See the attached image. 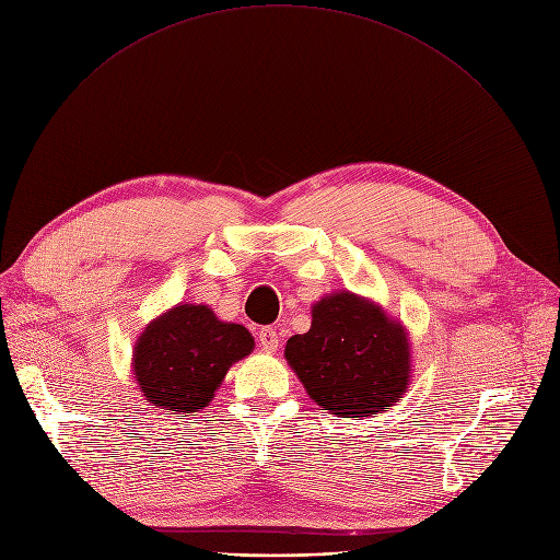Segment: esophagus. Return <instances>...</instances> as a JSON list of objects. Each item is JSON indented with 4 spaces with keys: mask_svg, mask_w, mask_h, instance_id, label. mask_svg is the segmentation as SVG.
I'll return each instance as SVG.
<instances>
[{
    "mask_svg": "<svg viewBox=\"0 0 560 560\" xmlns=\"http://www.w3.org/2000/svg\"><path fill=\"white\" fill-rule=\"evenodd\" d=\"M257 339H259V346H261L266 352H275V350L279 348V335H277V330L270 328V326H264V328L259 330Z\"/></svg>",
    "mask_w": 560,
    "mask_h": 560,
    "instance_id": "1",
    "label": "esophagus"
}]
</instances>
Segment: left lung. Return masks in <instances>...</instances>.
Listing matches in <instances>:
<instances>
[{
    "label": "left lung",
    "instance_id": "1",
    "mask_svg": "<svg viewBox=\"0 0 560 560\" xmlns=\"http://www.w3.org/2000/svg\"><path fill=\"white\" fill-rule=\"evenodd\" d=\"M285 360L324 411L346 418L393 406L411 369L401 326L350 292L315 303L311 330L288 339Z\"/></svg>",
    "mask_w": 560,
    "mask_h": 560
}]
</instances>
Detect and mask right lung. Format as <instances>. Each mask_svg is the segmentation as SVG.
Listing matches in <instances>:
<instances>
[{
    "instance_id": "1",
    "label": "right lung",
    "mask_w": 560,
    "mask_h": 560,
    "mask_svg": "<svg viewBox=\"0 0 560 560\" xmlns=\"http://www.w3.org/2000/svg\"><path fill=\"white\" fill-rule=\"evenodd\" d=\"M252 335L241 324L219 322L208 306H176L140 335L133 375L149 406L185 416L208 406L228 369L249 354Z\"/></svg>"
}]
</instances>
